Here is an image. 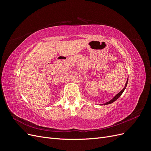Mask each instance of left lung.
Here are the masks:
<instances>
[{"label": "left lung", "instance_id": "obj_1", "mask_svg": "<svg viewBox=\"0 0 151 151\" xmlns=\"http://www.w3.org/2000/svg\"><path fill=\"white\" fill-rule=\"evenodd\" d=\"M127 83H128V79H127V82H126V84H125V87H124V88H123L120 92H119L118 93L115 97H114L112 99H111L110 101H108V102H107V103H106L105 104H111V103H113L114 101H115L116 99H118V98H119V97L122 94V93H123V91H125V88H126V87H127Z\"/></svg>", "mask_w": 151, "mask_h": 151}]
</instances>
